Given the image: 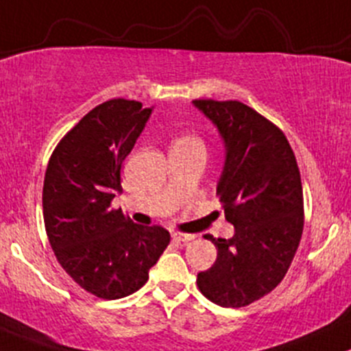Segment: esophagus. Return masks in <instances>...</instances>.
I'll return each mask as SVG.
<instances>
[{
  "instance_id": "1",
  "label": "esophagus",
  "mask_w": 351,
  "mask_h": 351,
  "mask_svg": "<svg viewBox=\"0 0 351 351\" xmlns=\"http://www.w3.org/2000/svg\"><path fill=\"white\" fill-rule=\"evenodd\" d=\"M171 238L175 241H178V243H188V241H191L195 238V234H188V233H173Z\"/></svg>"
}]
</instances>
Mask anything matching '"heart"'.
Returning a JSON list of instances; mask_svg holds the SVG:
<instances>
[{
  "mask_svg": "<svg viewBox=\"0 0 351 351\" xmlns=\"http://www.w3.org/2000/svg\"><path fill=\"white\" fill-rule=\"evenodd\" d=\"M178 141H186V143H199L198 140H196V138H191V136H184V138H180ZM202 145V143H199Z\"/></svg>",
  "mask_w": 351,
  "mask_h": 351,
  "instance_id": "b5f03b06",
  "label": "heart"
}]
</instances>
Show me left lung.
Masks as SVG:
<instances>
[{"label":"left lung","instance_id":"left-lung-1","mask_svg":"<svg viewBox=\"0 0 351 351\" xmlns=\"http://www.w3.org/2000/svg\"><path fill=\"white\" fill-rule=\"evenodd\" d=\"M217 126L225 161L217 195L234 226L228 240L208 237L217 261L196 283L210 302L240 308L275 290L303 233V190L290 143L278 126L240 101L195 99Z\"/></svg>","mask_w":351,"mask_h":351}]
</instances>
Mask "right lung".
Wrapping results in <instances>:
<instances>
[{
  "label": "right lung",
  "mask_w": 351,
  "mask_h": 351,
  "mask_svg": "<svg viewBox=\"0 0 351 351\" xmlns=\"http://www.w3.org/2000/svg\"><path fill=\"white\" fill-rule=\"evenodd\" d=\"M153 108L110 99L64 134L49 158L43 217L64 271L88 293L118 300L140 290L169 243L161 226H141L111 202L121 191V165Z\"/></svg>",
  "instance_id": "1"
}]
</instances>
